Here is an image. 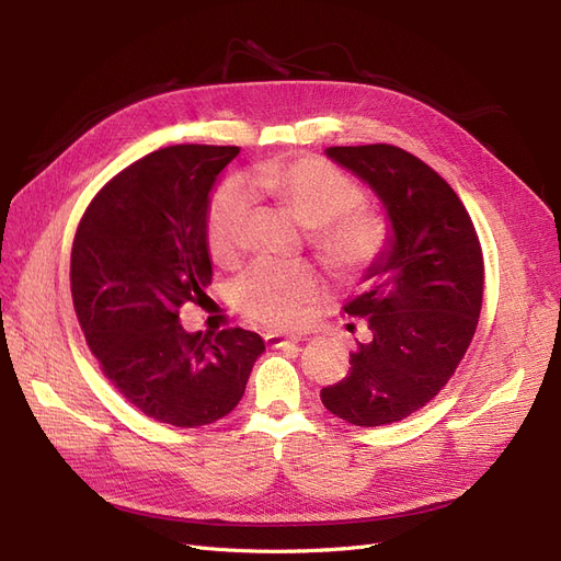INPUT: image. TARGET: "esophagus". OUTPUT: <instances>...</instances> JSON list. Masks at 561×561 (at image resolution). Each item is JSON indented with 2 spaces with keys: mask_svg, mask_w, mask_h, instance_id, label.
Returning a JSON list of instances; mask_svg holds the SVG:
<instances>
[{
  "mask_svg": "<svg viewBox=\"0 0 561 561\" xmlns=\"http://www.w3.org/2000/svg\"><path fill=\"white\" fill-rule=\"evenodd\" d=\"M264 342L268 348H283V346H290V344H297L295 336H285V334H278V332H268L264 334Z\"/></svg>",
  "mask_w": 561,
  "mask_h": 561,
  "instance_id": "obj_1",
  "label": "esophagus"
}]
</instances>
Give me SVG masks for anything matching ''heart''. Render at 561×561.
<instances>
[{
  "instance_id": "b5f03b06",
  "label": "heart",
  "mask_w": 561,
  "mask_h": 561,
  "mask_svg": "<svg viewBox=\"0 0 561 561\" xmlns=\"http://www.w3.org/2000/svg\"><path fill=\"white\" fill-rule=\"evenodd\" d=\"M243 180L217 186L208 208V248L217 262H231L243 248L252 192L278 201L297 222L313 229V245L332 274L353 278L377 262L388 227L375 210L360 208V186L325 159H276ZM318 278L307 264L257 262L233 285V301L252 320L293 325L318 297Z\"/></svg>"
}]
</instances>
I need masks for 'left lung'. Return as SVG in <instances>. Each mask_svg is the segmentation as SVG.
Listing matches in <instances>:
<instances>
[{
    "instance_id": "1",
    "label": "left lung",
    "mask_w": 561,
    "mask_h": 561,
    "mask_svg": "<svg viewBox=\"0 0 561 561\" xmlns=\"http://www.w3.org/2000/svg\"><path fill=\"white\" fill-rule=\"evenodd\" d=\"M365 182L388 217V241L344 311L365 318L369 342L348 375L320 390L353 426L396 423L431 402L466 355L482 309L484 262L461 198L431 165L393 145L328 147Z\"/></svg>"
}]
</instances>
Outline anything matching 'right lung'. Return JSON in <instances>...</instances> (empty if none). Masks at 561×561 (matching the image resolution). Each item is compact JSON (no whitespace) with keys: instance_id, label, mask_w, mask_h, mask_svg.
I'll return each instance as SVG.
<instances>
[{"instance_id":"obj_1","label":"right lung","mask_w":561,"mask_h":561,"mask_svg":"<svg viewBox=\"0 0 561 561\" xmlns=\"http://www.w3.org/2000/svg\"><path fill=\"white\" fill-rule=\"evenodd\" d=\"M239 151H151L98 192L72 243V301L91 353L130 404L178 428L227 416L264 353L254 332H186L180 322L182 304L213 280L210 192Z\"/></svg>"}]
</instances>
